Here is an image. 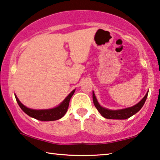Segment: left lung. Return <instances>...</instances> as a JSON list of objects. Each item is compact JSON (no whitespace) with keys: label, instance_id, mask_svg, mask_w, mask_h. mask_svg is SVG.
Segmentation results:
<instances>
[{"label":"left lung","instance_id":"8db88e82","mask_svg":"<svg viewBox=\"0 0 160 160\" xmlns=\"http://www.w3.org/2000/svg\"><path fill=\"white\" fill-rule=\"evenodd\" d=\"M147 95H148V92H147V94L143 98L142 101H140L135 106L129 107V108H127L120 109V110H110V109L102 107L98 103V102L96 97H95L94 94V92H92V100H93V103L95 108H97V110L99 111V113L104 118L108 119H126L134 115L135 113H137L142 108L147 100Z\"/></svg>","mask_w":160,"mask_h":160}]
</instances>
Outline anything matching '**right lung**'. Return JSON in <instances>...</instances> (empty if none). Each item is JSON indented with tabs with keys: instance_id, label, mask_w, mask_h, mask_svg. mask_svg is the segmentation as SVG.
<instances>
[{
	"instance_id": "right-lung-1",
	"label": "right lung",
	"mask_w": 160,
	"mask_h": 160,
	"mask_svg": "<svg viewBox=\"0 0 160 160\" xmlns=\"http://www.w3.org/2000/svg\"><path fill=\"white\" fill-rule=\"evenodd\" d=\"M75 91V90H73L58 106H57L54 108L44 109V110H35V109L28 108L19 101L18 98L16 95L15 97L18 106H20V108L22 109V111L27 113L28 116L39 121H49L58 120V119L62 118L65 116L66 112L68 111L70 98H72Z\"/></svg>"
}]
</instances>
